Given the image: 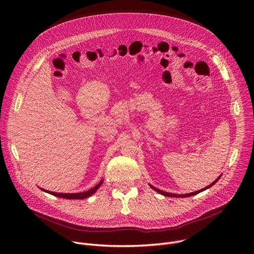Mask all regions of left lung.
<instances>
[{
	"label": "left lung",
	"instance_id": "obj_1",
	"mask_svg": "<svg viewBox=\"0 0 254 254\" xmlns=\"http://www.w3.org/2000/svg\"><path fill=\"white\" fill-rule=\"evenodd\" d=\"M221 177V176H220ZM220 177H218L217 178L213 183H211L209 186H207V187H205L204 189H201V190H199V191H196V192H192V193H189V194H184V195H176V194H172V193H168V192H164V191H162V190H160V189H157V188H155V187H153L152 185H150L151 186V188H153L155 191H157L158 193H160V194H162V195H164V196H166V197H177V198H185V197H190V196H194V195H197V194H199L200 192H202V191H204V190H206V189H209L211 186H213L217 181H218L219 179H220Z\"/></svg>",
	"mask_w": 254,
	"mask_h": 254
}]
</instances>
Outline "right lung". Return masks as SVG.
Returning a JSON list of instances; mask_svg holds the SVG:
<instances>
[{"label":"right lung","mask_w":254,"mask_h":254,"mask_svg":"<svg viewBox=\"0 0 254 254\" xmlns=\"http://www.w3.org/2000/svg\"><path fill=\"white\" fill-rule=\"evenodd\" d=\"M102 182H103V180H101L100 182H99L96 186H94V187L91 188L90 190L85 191V192H81V193L63 194V193H56V192L46 191V190H44V189H42V190L45 191V192H47V193H49V194H51V195H53V196H56V197H60V198H64V199H79V200H81V199H85V198H87V197H90L92 194H94V193L96 192V190L101 186Z\"/></svg>","instance_id":"right-lung-1"}]
</instances>
